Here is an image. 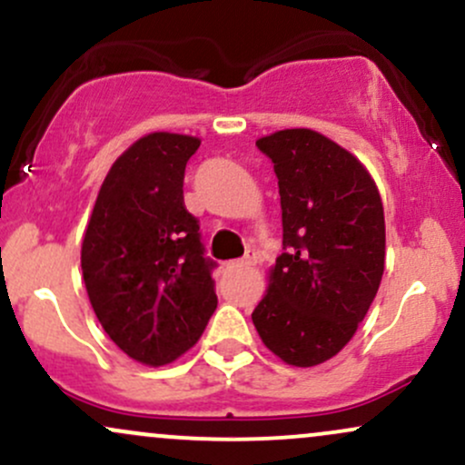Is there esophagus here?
Wrapping results in <instances>:
<instances>
[{"mask_svg":"<svg viewBox=\"0 0 465 465\" xmlns=\"http://www.w3.org/2000/svg\"><path fill=\"white\" fill-rule=\"evenodd\" d=\"M254 263H256L254 252H248L245 254V259L232 261V263H228V267H231V270H248V267H252Z\"/></svg>","mask_w":465,"mask_h":465,"instance_id":"34e87169","label":"esophagus"}]
</instances>
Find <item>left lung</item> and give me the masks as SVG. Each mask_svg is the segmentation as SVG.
<instances>
[{"instance_id":"left-lung-1","label":"left lung","mask_w":465,"mask_h":465,"mask_svg":"<svg viewBox=\"0 0 465 465\" xmlns=\"http://www.w3.org/2000/svg\"><path fill=\"white\" fill-rule=\"evenodd\" d=\"M256 145L274 163L285 252L252 322L281 361L313 368L352 340L379 292L383 202L363 163L315 130H278Z\"/></svg>"}]
</instances>
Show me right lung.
<instances>
[{"instance_id":"add662e5","label":"right lung","mask_w":465,"mask_h":465,"mask_svg":"<svg viewBox=\"0 0 465 465\" xmlns=\"http://www.w3.org/2000/svg\"><path fill=\"white\" fill-rule=\"evenodd\" d=\"M198 136L150 133L108 169L82 239V278L102 329L134 361L161 368L193 348L217 296L184 209Z\"/></svg>"}]
</instances>
